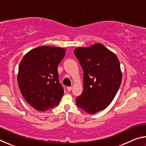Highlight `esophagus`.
<instances>
[{
    "label": "esophagus",
    "mask_w": 146,
    "mask_h": 146,
    "mask_svg": "<svg viewBox=\"0 0 146 146\" xmlns=\"http://www.w3.org/2000/svg\"><path fill=\"white\" fill-rule=\"evenodd\" d=\"M67 90L68 91H70L72 90V87H71V86H68V87H67Z\"/></svg>",
    "instance_id": "34e87169"
}]
</instances>
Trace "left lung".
Returning a JSON list of instances; mask_svg holds the SVG:
<instances>
[{
	"label": "left lung",
	"instance_id": "1",
	"mask_svg": "<svg viewBox=\"0 0 146 146\" xmlns=\"http://www.w3.org/2000/svg\"><path fill=\"white\" fill-rule=\"evenodd\" d=\"M84 71V90L76 98L78 108L90 114L104 110L115 98L122 75L117 55L102 44L74 51Z\"/></svg>",
	"mask_w": 146,
	"mask_h": 146
}]
</instances>
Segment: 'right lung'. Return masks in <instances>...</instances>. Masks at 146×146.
<instances>
[{
	"label": "right lung",
	"instance_id": "add662e5",
	"mask_svg": "<svg viewBox=\"0 0 146 146\" xmlns=\"http://www.w3.org/2000/svg\"><path fill=\"white\" fill-rule=\"evenodd\" d=\"M65 53L66 49L62 48L40 46L29 51L20 62V91L35 110L45 111L58 105L64 92L57 67Z\"/></svg>",
	"mask_w": 146,
	"mask_h": 146
}]
</instances>
